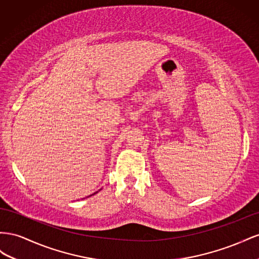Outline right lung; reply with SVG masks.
Segmentation results:
<instances>
[{
	"mask_svg": "<svg viewBox=\"0 0 259 259\" xmlns=\"http://www.w3.org/2000/svg\"><path fill=\"white\" fill-rule=\"evenodd\" d=\"M94 194H95V193H94Z\"/></svg>",
	"mask_w": 259,
	"mask_h": 259,
	"instance_id": "1",
	"label": "right lung"
}]
</instances>
